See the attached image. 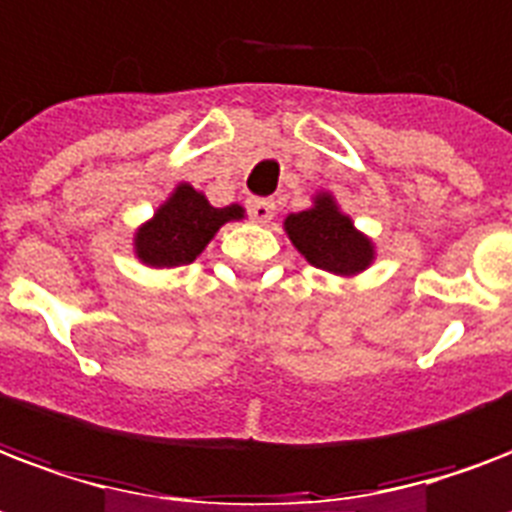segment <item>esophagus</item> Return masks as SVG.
<instances>
[{
	"instance_id": "1",
	"label": "esophagus",
	"mask_w": 512,
	"mask_h": 512,
	"mask_svg": "<svg viewBox=\"0 0 512 512\" xmlns=\"http://www.w3.org/2000/svg\"><path fill=\"white\" fill-rule=\"evenodd\" d=\"M276 214V204L271 198H249V217L255 222H268Z\"/></svg>"
}]
</instances>
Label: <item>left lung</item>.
Segmentation results:
<instances>
[{
  "label": "left lung",
  "mask_w": 512,
  "mask_h": 512,
  "mask_svg": "<svg viewBox=\"0 0 512 512\" xmlns=\"http://www.w3.org/2000/svg\"><path fill=\"white\" fill-rule=\"evenodd\" d=\"M284 230L308 263L338 276H354L365 271L373 260V244L368 236L338 212L333 195H317L311 209L290 214Z\"/></svg>",
  "instance_id": "1"
}]
</instances>
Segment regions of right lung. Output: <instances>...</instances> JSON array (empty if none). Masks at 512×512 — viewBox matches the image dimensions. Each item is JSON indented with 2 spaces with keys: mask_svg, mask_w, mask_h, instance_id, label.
<instances>
[{
  "mask_svg": "<svg viewBox=\"0 0 512 512\" xmlns=\"http://www.w3.org/2000/svg\"><path fill=\"white\" fill-rule=\"evenodd\" d=\"M239 204L214 209L204 193L195 187L179 185L150 222L136 230V255L152 268H177L193 263L204 252L217 230L230 220H241Z\"/></svg>",
  "mask_w": 512,
  "mask_h": 512,
  "instance_id": "1",
  "label": "right lung"
}]
</instances>
